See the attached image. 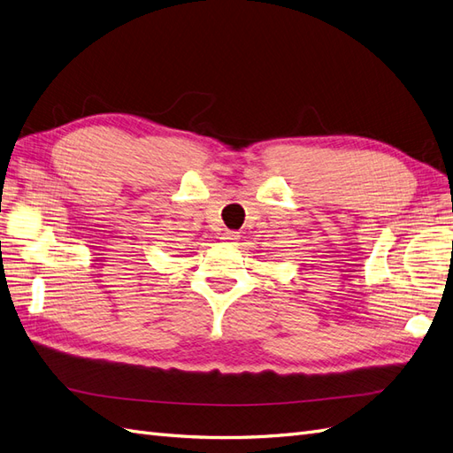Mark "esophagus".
<instances>
[{
    "mask_svg": "<svg viewBox=\"0 0 453 453\" xmlns=\"http://www.w3.org/2000/svg\"><path fill=\"white\" fill-rule=\"evenodd\" d=\"M223 240H225V243H236V240H238V232H225Z\"/></svg>",
    "mask_w": 453,
    "mask_h": 453,
    "instance_id": "esophagus-1",
    "label": "esophagus"
}]
</instances>
